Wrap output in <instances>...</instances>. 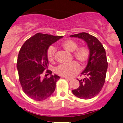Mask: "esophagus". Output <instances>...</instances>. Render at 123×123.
Masks as SVG:
<instances>
[{
  "instance_id": "1",
  "label": "esophagus",
  "mask_w": 123,
  "mask_h": 123,
  "mask_svg": "<svg viewBox=\"0 0 123 123\" xmlns=\"http://www.w3.org/2000/svg\"><path fill=\"white\" fill-rule=\"evenodd\" d=\"M63 78H64L65 80H68V81H70V80H71V79L68 78V77H63Z\"/></svg>"
}]
</instances>
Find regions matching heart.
<instances>
[{
  "mask_svg": "<svg viewBox=\"0 0 123 123\" xmlns=\"http://www.w3.org/2000/svg\"><path fill=\"white\" fill-rule=\"evenodd\" d=\"M61 47L68 52H73V56L78 61L82 66L85 67L89 60L91 56L90 50L86 46L78 47V44L72 40H67L61 44ZM55 48L50 46L47 52V56L50 61L54 59ZM80 70V65L76 61H72L67 64L60 65L56 68V73L64 77H71L77 73Z\"/></svg>",
  "mask_w": 123,
  "mask_h": 123,
  "instance_id": "heart-1",
  "label": "heart"
}]
</instances>
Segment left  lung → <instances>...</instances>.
<instances>
[{"label": "left lung", "mask_w": 123, "mask_h": 123, "mask_svg": "<svg viewBox=\"0 0 123 123\" xmlns=\"http://www.w3.org/2000/svg\"><path fill=\"white\" fill-rule=\"evenodd\" d=\"M70 37L84 40L91 53L86 67L81 73V76H84L85 78L78 79L80 86L72 92L78 98L90 99L99 93L105 82L108 69L105 49L97 38L88 33H79Z\"/></svg>", "instance_id": "1"}]
</instances>
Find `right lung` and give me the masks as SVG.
Returning <instances> with one entry per match:
<instances>
[{
	"instance_id": "obj_1",
	"label": "right lung",
	"mask_w": 123,
	"mask_h": 123,
	"mask_svg": "<svg viewBox=\"0 0 123 123\" xmlns=\"http://www.w3.org/2000/svg\"><path fill=\"white\" fill-rule=\"evenodd\" d=\"M62 37L37 33L26 40L19 51L17 62L19 81L24 92L32 99H46L55 89L60 77L46 70L49 64L47 52L52 44ZM44 71L51 77L43 80L41 74Z\"/></svg>"
}]
</instances>
